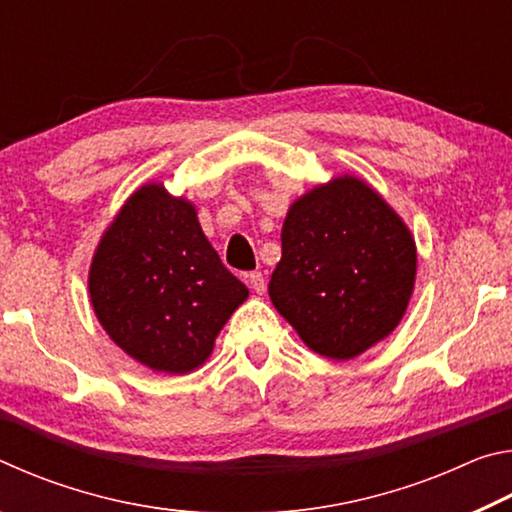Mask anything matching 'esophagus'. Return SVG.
Here are the masks:
<instances>
[{
  "instance_id": "esophagus-1",
  "label": "esophagus",
  "mask_w": 512,
  "mask_h": 512,
  "mask_svg": "<svg viewBox=\"0 0 512 512\" xmlns=\"http://www.w3.org/2000/svg\"><path fill=\"white\" fill-rule=\"evenodd\" d=\"M248 284H250V289H253L255 293H259V296H262V293L266 291V277H264V273H259V271L248 273Z\"/></svg>"
}]
</instances>
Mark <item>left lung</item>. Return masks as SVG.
<instances>
[{
	"mask_svg": "<svg viewBox=\"0 0 512 512\" xmlns=\"http://www.w3.org/2000/svg\"><path fill=\"white\" fill-rule=\"evenodd\" d=\"M415 259L400 216L375 189L343 176L291 205L268 296L311 350L352 359L402 320Z\"/></svg>",
	"mask_w": 512,
	"mask_h": 512,
	"instance_id": "left-lung-1",
	"label": "left lung"
}]
</instances>
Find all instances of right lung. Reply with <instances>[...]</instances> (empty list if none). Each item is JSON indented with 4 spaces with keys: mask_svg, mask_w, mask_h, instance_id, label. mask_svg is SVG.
I'll use <instances>...</instances> for the list:
<instances>
[{
    "mask_svg": "<svg viewBox=\"0 0 512 512\" xmlns=\"http://www.w3.org/2000/svg\"><path fill=\"white\" fill-rule=\"evenodd\" d=\"M90 298L121 350L151 370L183 375L210 357L248 289L205 239L194 205L144 185L94 253Z\"/></svg>",
    "mask_w": 512,
    "mask_h": 512,
    "instance_id": "add662e5",
    "label": "right lung"
}]
</instances>
